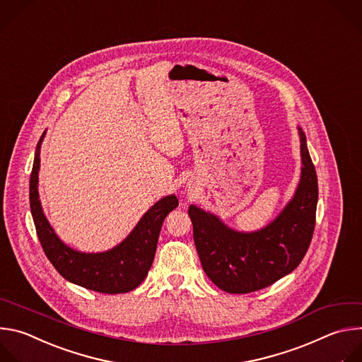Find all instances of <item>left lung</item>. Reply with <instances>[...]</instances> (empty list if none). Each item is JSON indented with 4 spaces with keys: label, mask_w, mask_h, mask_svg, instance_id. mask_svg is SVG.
<instances>
[{
    "label": "left lung",
    "mask_w": 362,
    "mask_h": 362,
    "mask_svg": "<svg viewBox=\"0 0 362 362\" xmlns=\"http://www.w3.org/2000/svg\"><path fill=\"white\" fill-rule=\"evenodd\" d=\"M301 141V178L291 201L267 227L240 233L218 216L189 205L194 243L208 278L223 291L248 294L293 272L308 251L315 228L318 180L307 138Z\"/></svg>",
    "instance_id": "obj_1"
}]
</instances>
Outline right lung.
Returning <instances> with one entry per match:
<instances>
[{"label":"right lung","mask_w":362,"mask_h":362,"mask_svg":"<svg viewBox=\"0 0 362 362\" xmlns=\"http://www.w3.org/2000/svg\"><path fill=\"white\" fill-rule=\"evenodd\" d=\"M42 132L30 177V206L41 247L54 268L69 282L103 294L132 291L146 279L157 250L163 223L168 212L178 206L175 195L156 202L138 221L129 235L112 250L104 252H80L64 244L54 233L42 212L38 195L40 150Z\"/></svg>","instance_id":"right-lung-1"}]
</instances>
